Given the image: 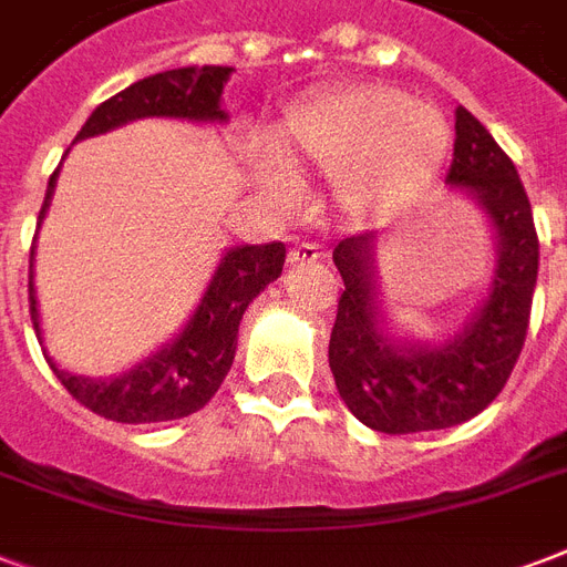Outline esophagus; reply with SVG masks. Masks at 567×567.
<instances>
[{"label": "esophagus", "instance_id": "34e87169", "mask_svg": "<svg viewBox=\"0 0 567 567\" xmlns=\"http://www.w3.org/2000/svg\"><path fill=\"white\" fill-rule=\"evenodd\" d=\"M318 258H323V249H320L318 244H309V240H302V244H297V247L288 252V261H291V265H311V261H318Z\"/></svg>", "mask_w": 567, "mask_h": 567}]
</instances>
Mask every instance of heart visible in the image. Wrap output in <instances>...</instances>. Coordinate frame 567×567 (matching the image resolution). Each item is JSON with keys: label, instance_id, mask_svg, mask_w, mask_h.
<instances>
[{"label": "heart", "instance_id": "b5f03b06", "mask_svg": "<svg viewBox=\"0 0 567 567\" xmlns=\"http://www.w3.org/2000/svg\"><path fill=\"white\" fill-rule=\"evenodd\" d=\"M453 128L435 105L388 84H347L291 111L276 132V155L293 171L332 176V196L355 220H382L439 179ZM270 188L291 194L288 173Z\"/></svg>", "mask_w": 567, "mask_h": 567}]
</instances>
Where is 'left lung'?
<instances>
[{
  "label": "left lung",
  "instance_id": "left-lung-1",
  "mask_svg": "<svg viewBox=\"0 0 567 567\" xmlns=\"http://www.w3.org/2000/svg\"><path fill=\"white\" fill-rule=\"evenodd\" d=\"M447 185L483 208L497 238L488 297L458 336L426 344L388 332L373 258L377 231L350 235L332 249L344 293L329 338V368L347 409L385 435L471 421L501 394L527 338L538 279L533 208L509 155L462 105Z\"/></svg>",
  "mask_w": 567,
  "mask_h": 567
}]
</instances>
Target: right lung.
<instances>
[{
  "label": "right lung",
  "mask_w": 567,
  "mask_h": 567,
  "mask_svg": "<svg viewBox=\"0 0 567 567\" xmlns=\"http://www.w3.org/2000/svg\"><path fill=\"white\" fill-rule=\"evenodd\" d=\"M231 66H179L167 73L146 75L141 82L128 84L126 91L96 105L75 141L102 135L123 126L128 120L141 117H173L190 123H226L229 114L220 109L223 84L229 82ZM61 171V167H58ZM58 171L49 176L43 208L38 214V229L55 194ZM38 240V238H34ZM285 265V244H247L229 249L214 270L212 282L205 288L203 300L190 315L179 336L164 344L158 353L135 364L132 371L114 379L75 377L61 371L49 353V368L61 379L70 394L100 417L117 423H162L188 417L203 409L226 379L238 347V323L244 311L267 285L279 279ZM34 247L29 258V302L31 323L40 336L38 297H34Z\"/></svg>",
  "instance_id": "1"
}]
</instances>
